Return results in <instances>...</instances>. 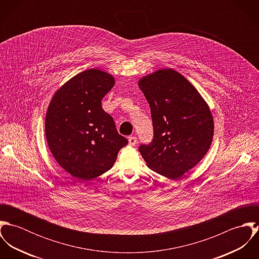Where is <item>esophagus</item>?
Returning <instances> with one entry per match:
<instances>
[{
    "mask_svg": "<svg viewBox=\"0 0 259 259\" xmlns=\"http://www.w3.org/2000/svg\"><path fill=\"white\" fill-rule=\"evenodd\" d=\"M137 142H138V140H137L136 137H130V138H128V144H130V146H133V147L136 146Z\"/></svg>",
    "mask_w": 259,
    "mask_h": 259,
    "instance_id": "1",
    "label": "esophagus"
}]
</instances>
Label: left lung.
Segmentation results:
<instances>
[{
    "instance_id": "left-lung-1",
    "label": "left lung",
    "mask_w": 259,
    "mask_h": 259,
    "mask_svg": "<svg viewBox=\"0 0 259 259\" xmlns=\"http://www.w3.org/2000/svg\"><path fill=\"white\" fill-rule=\"evenodd\" d=\"M150 108L153 139L139 148L148 167L179 180L210 148L213 118L207 104L183 74L159 70L139 81Z\"/></svg>"
}]
</instances>
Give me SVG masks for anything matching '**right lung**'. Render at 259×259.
I'll return each mask as SVG.
<instances>
[{"mask_svg":"<svg viewBox=\"0 0 259 259\" xmlns=\"http://www.w3.org/2000/svg\"><path fill=\"white\" fill-rule=\"evenodd\" d=\"M112 75L91 69L74 75L53 97L46 115V138L58 163L85 182L110 170L127 140L118 135L102 100Z\"/></svg>","mask_w":259,"mask_h":259,"instance_id":"obj_1","label":"right lung"}]
</instances>
